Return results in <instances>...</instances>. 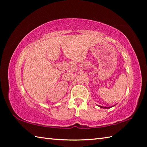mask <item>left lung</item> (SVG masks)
Returning <instances> with one entry per match:
<instances>
[{
  "label": "left lung",
  "mask_w": 147,
  "mask_h": 147,
  "mask_svg": "<svg viewBox=\"0 0 147 147\" xmlns=\"http://www.w3.org/2000/svg\"><path fill=\"white\" fill-rule=\"evenodd\" d=\"M113 106H114V105H113ZM113 106H112V107H103V106L99 105V107H101V108H103V109H109V108H111V107H113Z\"/></svg>",
  "instance_id": "left-lung-1"
}]
</instances>
